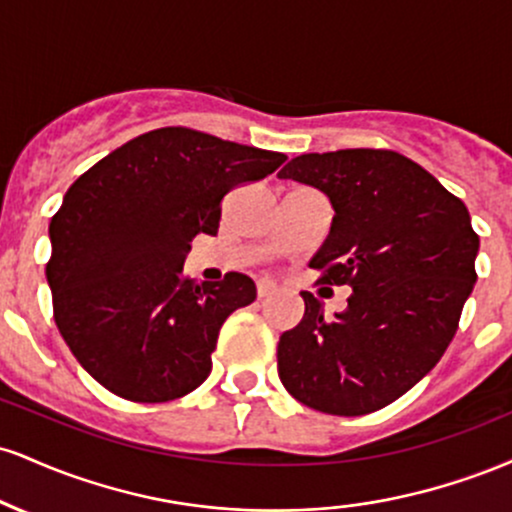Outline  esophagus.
I'll list each match as a JSON object with an SVG mask.
<instances>
[{"label": "esophagus", "mask_w": 512, "mask_h": 512, "mask_svg": "<svg viewBox=\"0 0 512 512\" xmlns=\"http://www.w3.org/2000/svg\"><path fill=\"white\" fill-rule=\"evenodd\" d=\"M276 291H279V286H276L274 281H269V279L257 281V296H260V298L272 296V293H276Z\"/></svg>", "instance_id": "obj_1"}]
</instances>
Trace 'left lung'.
I'll use <instances>...</instances> for the list:
<instances>
[{
    "mask_svg": "<svg viewBox=\"0 0 512 512\" xmlns=\"http://www.w3.org/2000/svg\"><path fill=\"white\" fill-rule=\"evenodd\" d=\"M281 180L330 199V236L310 267L349 284V305L327 320L301 291L303 320L279 337V378L305 407L337 416L383 409L445 354L477 284L479 236L462 199L428 170L385 149L303 154Z\"/></svg>",
    "mask_w": 512,
    "mask_h": 512,
    "instance_id": "left-lung-1",
    "label": "left lung"
}]
</instances>
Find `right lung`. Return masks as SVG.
Masks as SVG:
<instances>
[{
  "instance_id": "obj_1",
  "label": "right lung",
  "mask_w": 512,
  "mask_h": 512,
  "mask_svg": "<svg viewBox=\"0 0 512 512\" xmlns=\"http://www.w3.org/2000/svg\"><path fill=\"white\" fill-rule=\"evenodd\" d=\"M284 154L161 127L122 144L74 182L50 221L45 276L57 330L105 390L170 402L211 373L221 325L255 301V281L182 276L197 233L216 236L221 199L267 178Z\"/></svg>"
}]
</instances>
